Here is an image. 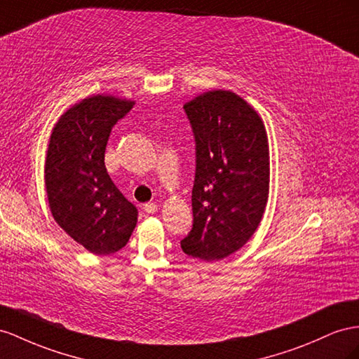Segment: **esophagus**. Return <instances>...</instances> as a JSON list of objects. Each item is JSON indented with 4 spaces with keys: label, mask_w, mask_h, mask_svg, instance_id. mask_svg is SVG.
Returning a JSON list of instances; mask_svg holds the SVG:
<instances>
[{
    "label": "esophagus",
    "mask_w": 359,
    "mask_h": 359,
    "mask_svg": "<svg viewBox=\"0 0 359 359\" xmlns=\"http://www.w3.org/2000/svg\"><path fill=\"white\" fill-rule=\"evenodd\" d=\"M143 210L147 211V212H149V215H152V212H157L158 211V205L156 202H148V203H144L143 205Z\"/></svg>",
    "instance_id": "esophagus-1"
}]
</instances>
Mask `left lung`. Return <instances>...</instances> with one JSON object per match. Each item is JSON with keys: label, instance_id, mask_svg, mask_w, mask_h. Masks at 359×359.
Segmentation results:
<instances>
[{"label": "left lung", "instance_id": "1", "mask_svg": "<svg viewBox=\"0 0 359 359\" xmlns=\"http://www.w3.org/2000/svg\"><path fill=\"white\" fill-rule=\"evenodd\" d=\"M196 143L191 190L193 228L181 240L203 261L234 254L254 236L269 198V142L264 123L229 90L205 92L184 105Z\"/></svg>", "mask_w": 359, "mask_h": 359}]
</instances>
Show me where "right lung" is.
<instances>
[{"label":"right lung","mask_w":359,"mask_h":359,"mask_svg":"<svg viewBox=\"0 0 359 359\" xmlns=\"http://www.w3.org/2000/svg\"><path fill=\"white\" fill-rule=\"evenodd\" d=\"M134 102L93 95L66 110L53 128L45 187L53 217L76 243L110 255L128 243L137 208L114 186L104 154L111 128Z\"/></svg>","instance_id":"obj_1"}]
</instances>
